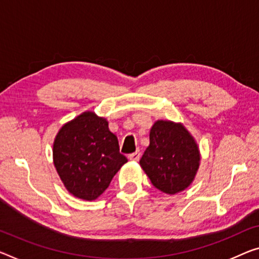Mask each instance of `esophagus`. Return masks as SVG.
<instances>
[{"instance_id": "esophagus-1", "label": "esophagus", "mask_w": 259, "mask_h": 259, "mask_svg": "<svg viewBox=\"0 0 259 259\" xmlns=\"http://www.w3.org/2000/svg\"><path fill=\"white\" fill-rule=\"evenodd\" d=\"M140 156H141V153L139 152V150H137V152L130 154L128 158L131 161H139V160H140Z\"/></svg>"}]
</instances>
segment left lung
Masks as SVG:
<instances>
[{
  "mask_svg": "<svg viewBox=\"0 0 259 259\" xmlns=\"http://www.w3.org/2000/svg\"><path fill=\"white\" fill-rule=\"evenodd\" d=\"M149 141L140 165L153 185L168 194L185 190L196 176L200 161L193 138L181 124L158 120L150 130Z\"/></svg>",
  "mask_w": 259,
  "mask_h": 259,
  "instance_id": "1",
  "label": "left lung"
}]
</instances>
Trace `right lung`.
I'll use <instances>...</instances> for the list:
<instances>
[{
    "label": "right lung",
    "instance_id": "add662e5",
    "mask_svg": "<svg viewBox=\"0 0 259 259\" xmlns=\"http://www.w3.org/2000/svg\"><path fill=\"white\" fill-rule=\"evenodd\" d=\"M53 160L66 189L84 200L101 196L127 162L106 119L93 112L62 126L54 140Z\"/></svg>",
    "mask_w": 259,
    "mask_h": 259
}]
</instances>
